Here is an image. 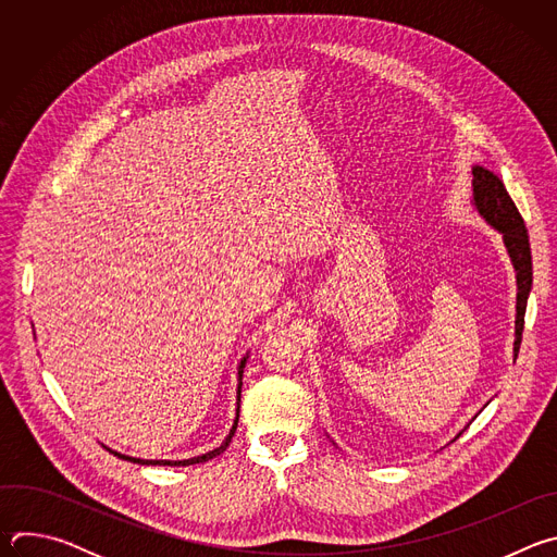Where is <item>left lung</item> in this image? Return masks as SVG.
<instances>
[{
	"label": "left lung",
	"instance_id": "obj_1",
	"mask_svg": "<svg viewBox=\"0 0 557 557\" xmlns=\"http://www.w3.org/2000/svg\"><path fill=\"white\" fill-rule=\"evenodd\" d=\"M471 174H473L471 205L487 224H492L503 235L505 249H507V253L511 258V264H513V271H516V286H518V295H516V342H513V361H516L518 350H520V342H522L527 299H529L531 282H533L529 233H527L524 220H522L520 211L516 209L511 196L507 194L503 181L494 172H490L481 165H473ZM462 432H458L456 438Z\"/></svg>",
	"mask_w": 557,
	"mask_h": 557
}]
</instances>
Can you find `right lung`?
<instances>
[{
  "instance_id": "1",
  "label": "right lung",
  "mask_w": 557,
  "mask_h": 557,
  "mask_svg": "<svg viewBox=\"0 0 557 557\" xmlns=\"http://www.w3.org/2000/svg\"><path fill=\"white\" fill-rule=\"evenodd\" d=\"M247 359H249V352L240 359V363H237V408H235V421H233V425H231V430H228V434H226V438L218 445V447H213L211 451H205V454H200V456H194V458H183V460H145V458H134V456H127V454H121V451H116V449H110V447H106L110 454H114V456H119V458H123V460H129V462H138V465H168V467H187V465H196V462H207V460H211V458H215V456H220L226 447H228V443H231V438H233V434H235V428H237V417H240V396H243V374H245V366H247Z\"/></svg>"
}]
</instances>
